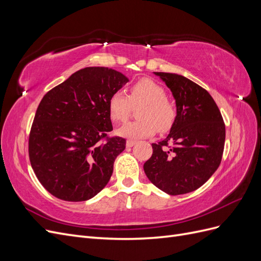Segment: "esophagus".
Wrapping results in <instances>:
<instances>
[{
	"label": "esophagus",
	"instance_id": "obj_1",
	"mask_svg": "<svg viewBox=\"0 0 261 261\" xmlns=\"http://www.w3.org/2000/svg\"><path fill=\"white\" fill-rule=\"evenodd\" d=\"M135 145H136V141L135 140L128 139L127 141H126V147H127V148H132L133 146H135Z\"/></svg>",
	"mask_w": 261,
	"mask_h": 261
}]
</instances>
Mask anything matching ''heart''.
<instances>
[{"instance_id":"b5f03b06","label":"heart","mask_w":261,"mask_h":261,"mask_svg":"<svg viewBox=\"0 0 261 261\" xmlns=\"http://www.w3.org/2000/svg\"><path fill=\"white\" fill-rule=\"evenodd\" d=\"M167 92L161 85L149 78H143L128 88L126 96L121 91H114L109 98V113L114 122L127 120L133 107L138 108V121L128 122L118 129V135L129 139H139L152 136L159 130L168 132L176 118V109L165 96Z\"/></svg>"}]
</instances>
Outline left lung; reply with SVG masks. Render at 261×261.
<instances>
[{
	"label": "left lung",
	"instance_id": "1",
	"mask_svg": "<svg viewBox=\"0 0 261 261\" xmlns=\"http://www.w3.org/2000/svg\"><path fill=\"white\" fill-rule=\"evenodd\" d=\"M171 89L176 118L168 137L152 144L144 164L147 177L162 192L181 195L199 188L222 160L225 125L220 110L202 87L171 73H154Z\"/></svg>",
	"mask_w": 261,
	"mask_h": 261
}]
</instances>
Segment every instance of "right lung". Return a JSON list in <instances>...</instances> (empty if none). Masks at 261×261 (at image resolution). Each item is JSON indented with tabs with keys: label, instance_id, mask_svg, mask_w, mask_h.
Returning <instances> with one entry per match:
<instances>
[{
	"label": "right lung",
	"instance_id": "add662e5",
	"mask_svg": "<svg viewBox=\"0 0 261 261\" xmlns=\"http://www.w3.org/2000/svg\"><path fill=\"white\" fill-rule=\"evenodd\" d=\"M128 82L108 67H86L44 94L29 134L31 167L50 194L85 201L106 187L126 146L113 129L109 98Z\"/></svg>",
	"mask_w": 261,
	"mask_h": 261
}]
</instances>
